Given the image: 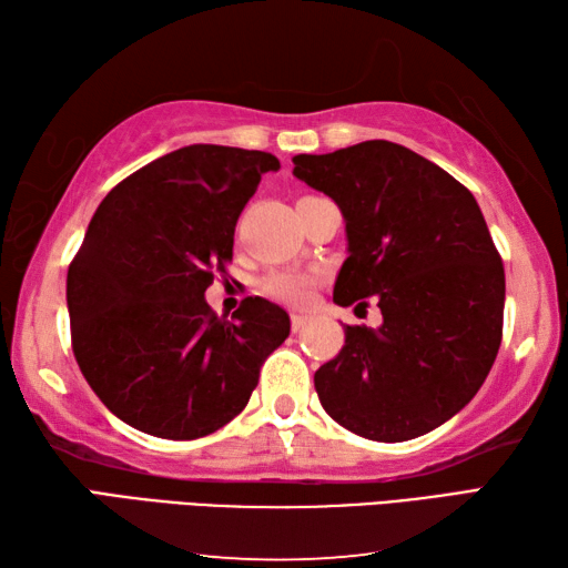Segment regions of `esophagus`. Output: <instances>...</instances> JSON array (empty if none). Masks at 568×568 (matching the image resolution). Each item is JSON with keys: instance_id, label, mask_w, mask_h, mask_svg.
Instances as JSON below:
<instances>
[{"instance_id": "esophagus-1", "label": "esophagus", "mask_w": 568, "mask_h": 568, "mask_svg": "<svg viewBox=\"0 0 568 568\" xmlns=\"http://www.w3.org/2000/svg\"><path fill=\"white\" fill-rule=\"evenodd\" d=\"M308 318H311L308 314H301V311H294V314H292V328L301 331L308 323Z\"/></svg>"}]
</instances>
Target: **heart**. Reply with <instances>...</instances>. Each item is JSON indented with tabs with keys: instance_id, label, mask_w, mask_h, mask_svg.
Here are the masks:
<instances>
[{
	"instance_id": "1",
	"label": "heart",
	"mask_w": 568,
	"mask_h": 568,
	"mask_svg": "<svg viewBox=\"0 0 568 568\" xmlns=\"http://www.w3.org/2000/svg\"><path fill=\"white\" fill-rule=\"evenodd\" d=\"M318 272H304V270H284L274 272L264 280V288L276 298L292 301V304H304L311 298V292L318 284Z\"/></svg>"
}]
</instances>
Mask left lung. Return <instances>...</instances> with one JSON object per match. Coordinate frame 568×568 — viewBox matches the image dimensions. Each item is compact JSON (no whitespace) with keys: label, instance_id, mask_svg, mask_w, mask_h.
<instances>
[{"label":"left lung","instance_id":"left-lung-1","mask_svg":"<svg viewBox=\"0 0 568 568\" xmlns=\"http://www.w3.org/2000/svg\"><path fill=\"white\" fill-rule=\"evenodd\" d=\"M294 176L338 203L348 260L338 306L375 296L382 326H343L314 385L345 429L397 444L448 422L488 377L503 341L505 270L473 193L434 161L373 139L294 156Z\"/></svg>","mask_w":568,"mask_h":568}]
</instances>
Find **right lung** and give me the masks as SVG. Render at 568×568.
Listing matches in <instances>:
<instances>
[{
  "mask_svg": "<svg viewBox=\"0 0 568 568\" xmlns=\"http://www.w3.org/2000/svg\"><path fill=\"white\" fill-rule=\"evenodd\" d=\"M280 159L191 144L118 183L68 267L80 373L124 424L201 438L233 422L260 367L286 341V311L247 296L220 318L205 288L233 260L235 225Z\"/></svg>",
  "mask_w": 568,
  "mask_h": 568,
  "instance_id": "1",
  "label": "right lung"
}]
</instances>
